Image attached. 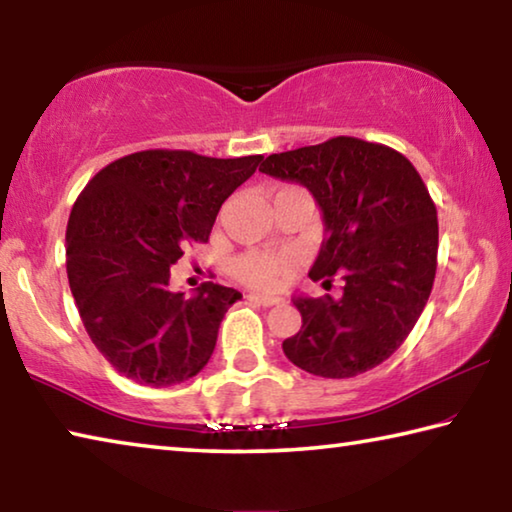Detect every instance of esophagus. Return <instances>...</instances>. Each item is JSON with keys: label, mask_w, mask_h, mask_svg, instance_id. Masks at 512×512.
I'll use <instances>...</instances> for the list:
<instances>
[{"label": "esophagus", "mask_w": 512, "mask_h": 512, "mask_svg": "<svg viewBox=\"0 0 512 512\" xmlns=\"http://www.w3.org/2000/svg\"><path fill=\"white\" fill-rule=\"evenodd\" d=\"M248 300H255V302H259V305H264V307H273V305H280V302H282V298L266 296V293H248Z\"/></svg>", "instance_id": "obj_1"}]
</instances>
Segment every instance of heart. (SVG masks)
Returning <instances> with one entry per match:
<instances>
[{"label": "heart", "instance_id": "1", "mask_svg": "<svg viewBox=\"0 0 512 512\" xmlns=\"http://www.w3.org/2000/svg\"><path fill=\"white\" fill-rule=\"evenodd\" d=\"M289 189V187H284ZM289 259L282 255H271V253H246L235 259L232 264V271L244 280L246 284H253V287H275L277 280L289 271Z\"/></svg>", "mask_w": 512, "mask_h": 512}]
</instances>
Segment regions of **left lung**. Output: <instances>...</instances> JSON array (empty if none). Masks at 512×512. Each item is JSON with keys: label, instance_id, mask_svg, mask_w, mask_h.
I'll list each match as a JSON object with an SVG mask.
<instances>
[{"label": "left lung", "instance_id": "1", "mask_svg": "<svg viewBox=\"0 0 512 512\" xmlns=\"http://www.w3.org/2000/svg\"><path fill=\"white\" fill-rule=\"evenodd\" d=\"M259 171L316 198L325 237L309 277L343 280L339 298L293 296L302 327L282 343L287 359L327 379L379 366L411 334L436 277V205L420 173L391 146L357 137L273 153Z\"/></svg>", "mask_w": 512, "mask_h": 512}]
</instances>
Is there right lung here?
I'll list each match as a JSON object with an SVG mask.
<instances>
[{"label":"right lung","mask_w":512,"mask_h":512,"mask_svg":"<svg viewBox=\"0 0 512 512\" xmlns=\"http://www.w3.org/2000/svg\"><path fill=\"white\" fill-rule=\"evenodd\" d=\"M259 162L140 151L103 167L76 198L65 235L69 289L92 343L135 384H180L210 361L241 293L205 282L187 298L171 291V266L210 239L225 198Z\"/></svg>","instance_id":"obj_1"}]
</instances>
